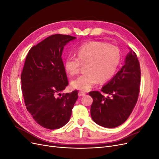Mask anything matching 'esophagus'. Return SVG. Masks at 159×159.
Segmentation results:
<instances>
[{
    "mask_svg": "<svg viewBox=\"0 0 159 159\" xmlns=\"http://www.w3.org/2000/svg\"><path fill=\"white\" fill-rule=\"evenodd\" d=\"M86 93L85 92H84V91H80L78 92V95L79 96H83V95H85Z\"/></svg>",
    "mask_w": 159,
    "mask_h": 159,
    "instance_id": "34e87169",
    "label": "esophagus"
}]
</instances>
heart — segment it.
<instances>
[{
	"label": "heart",
	"instance_id": "obj_1",
	"mask_svg": "<svg viewBox=\"0 0 159 159\" xmlns=\"http://www.w3.org/2000/svg\"><path fill=\"white\" fill-rule=\"evenodd\" d=\"M121 61V50L117 46L102 41H91L81 45L77 56H69L65 61V69L70 75L78 74L83 64L88 72L72 81L74 89L88 91L94 85L106 82L116 74Z\"/></svg>",
	"mask_w": 159,
	"mask_h": 159
}]
</instances>
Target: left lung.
<instances>
[{
    "label": "left lung",
    "mask_w": 159,
    "mask_h": 159,
    "mask_svg": "<svg viewBox=\"0 0 159 159\" xmlns=\"http://www.w3.org/2000/svg\"><path fill=\"white\" fill-rule=\"evenodd\" d=\"M125 64L113 78L101 89L108 95L105 97L99 91H90L93 98L91 116L93 121L107 128L117 127L131 115L139 94L141 68L137 54L131 48Z\"/></svg>",
    "instance_id": "1"
}]
</instances>
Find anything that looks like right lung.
Returning <instances> with one entry per match:
<instances>
[{
	"instance_id": "add662e5",
	"label": "right lung",
	"mask_w": 159,
	"mask_h": 159,
	"mask_svg": "<svg viewBox=\"0 0 159 159\" xmlns=\"http://www.w3.org/2000/svg\"><path fill=\"white\" fill-rule=\"evenodd\" d=\"M75 37L54 34L32 46L21 73V89L29 112L40 126L57 129L69 121L78 91L60 94L68 85L61 55ZM59 96H58V95Z\"/></svg>"
}]
</instances>
